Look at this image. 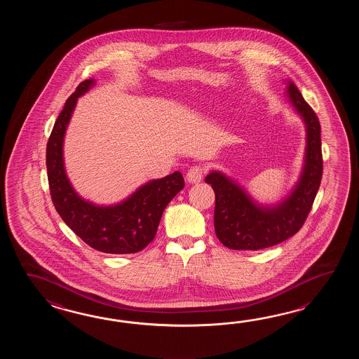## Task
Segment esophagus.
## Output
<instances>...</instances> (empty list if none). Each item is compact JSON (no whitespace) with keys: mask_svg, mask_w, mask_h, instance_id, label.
Returning <instances> with one entry per match:
<instances>
[{"mask_svg":"<svg viewBox=\"0 0 359 359\" xmlns=\"http://www.w3.org/2000/svg\"><path fill=\"white\" fill-rule=\"evenodd\" d=\"M204 173H205L204 168L195 165V167H192V168L187 172V175H186V181L189 183H198L201 180H203Z\"/></svg>","mask_w":359,"mask_h":359,"instance_id":"esophagus-1","label":"esophagus"}]
</instances>
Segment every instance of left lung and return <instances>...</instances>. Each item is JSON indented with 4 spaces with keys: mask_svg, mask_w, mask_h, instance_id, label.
<instances>
[{
    "mask_svg": "<svg viewBox=\"0 0 359 359\" xmlns=\"http://www.w3.org/2000/svg\"><path fill=\"white\" fill-rule=\"evenodd\" d=\"M286 97L303 119L306 132L304 164L290 194L272 205H263L243 186L219 170H212L205 182L215 194L214 229L222 244L233 250H259L294 236L304 224L322 178L320 121L298 87L285 81Z\"/></svg>",
    "mask_w": 359,
    "mask_h": 359,
    "instance_id": "obj_1",
    "label": "left lung"
}]
</instances>
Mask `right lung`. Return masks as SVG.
<instances>
[{
    "label": "right lung",
    "instance_id": "add662e5",
    "mask_svg": "<svg viewBox=\"0 0 359 359\" xmlns=\"http://www.w3.org/2000/svg\"><path fill=\"white\" fill-rule=\"evenodd\" d=\"M93 86L91 78L76 87L48 138L46 167L51 198L61 219L93 249L107 254L137 252L153 241L165 206L182 190L184 181L181 172H175L140 186L114 205H97L76 194L65 172L62 146L78 97Z\"/></svg>",
    "mask_w": 359,
    "mask_h": 359
}]
</instances>
